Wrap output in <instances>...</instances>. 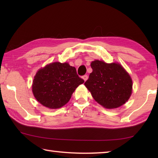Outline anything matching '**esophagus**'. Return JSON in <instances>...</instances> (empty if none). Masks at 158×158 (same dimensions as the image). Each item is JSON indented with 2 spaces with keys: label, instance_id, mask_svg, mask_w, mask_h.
<instances>
[{
  "label": "esophagus",
  "instance_id": "1",
  "mask_svg": "<svg viewBox=\"0 0 158 158\" xmlns=\"http://www.w3.org/2000/svg\"><path fill=\"white\" fill-rule=\"evenodd\" d=\"M82 78H83V79L84 80V81H86V80L88 79V78H89V77H88V75H84L82 77Z\"/></svg>",
  "mask_w": 158,
  "mask_h": 158
}]
</instances>
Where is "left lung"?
<instances>
[{"label": "left lung", "instance_id": "left-lung-1", "mask_svg": "<svg viewBox=\"0 0 158 158\" xmlns=\"http://www.w3.org/2000/svg\"><path fill=\"white\" fill-rule=\"evenodd\" d=\"M93 72L84 83L94 100L106 109H115L129 100L132 81L118 63L95 60L90 64Z\"/></svg>", "mask_w": 158, "mask_h": 158}]
</instances>
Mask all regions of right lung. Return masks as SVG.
Instances as JSON below:
<instances>
[{"label": "right lung", "instance_id": "right-lung-1", "mask_svg": "<svg viewBox=\"0 0 158 158\" xmlns=\"http://www.w3.org/2000/svg\"><path fill=\"white\" fill-rule=\"evenodd\" d=\"M84 80L68 63H50L37 71L32 85L36 100L49 109L62 107Z\"/></svg>", "mask_w": 158, "mask_h": 158}]
</instances>
